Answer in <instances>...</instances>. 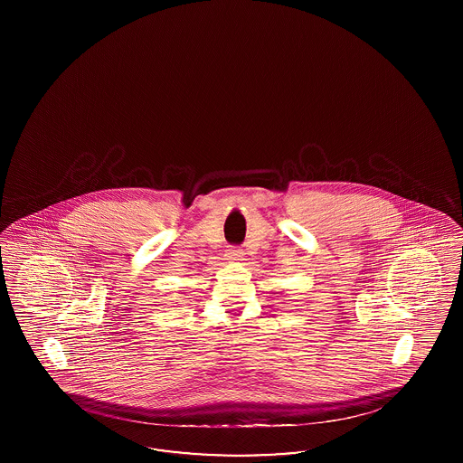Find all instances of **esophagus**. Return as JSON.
Returning a JSON list of instances; mask_svg holds the SVG:
<instances>
[{"instance_id": "34e87169", "label": "esophagus", "mask_w": 463, "mask_h": 463, "mask_svg": "<svg viewBox=\"0 0 463 463\" xmlns=\"http://www.w3.org/2000/svg\"><path fill=\"white\" fill-rule=\"evenodd\" d=\"M242 254H244V252H242L241 248H238V246H231V248L227 250L225 256H227L231 261H241V260H242Z\"/></svg>"}]
</instances>
